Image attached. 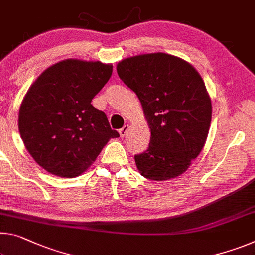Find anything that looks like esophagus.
Masks as SVG:
<instances>
[{
    "instance_id": "esophagus-1",
    "label": "esophagus",
    "mask_w": 255,
    "mask_h": 255,
    "mask_svg": "<svg viewBox=\"0 0 255 255\" xmlns=\"http://www.w3.org/2000/svg\"><path fill=\"white\" fill-rule=\"evenodd\" d=\"M128 128H129L128 125H125V126H124L123 128L119 129V134H120V136H121V137H125V135L127 134V130H128Z\"/></svg>"
}]
</instances>
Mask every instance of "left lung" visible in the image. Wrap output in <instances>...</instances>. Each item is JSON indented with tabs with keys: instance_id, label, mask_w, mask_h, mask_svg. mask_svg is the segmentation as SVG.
<instances>
[{
	"instance_id": "1",
	"label": "left lung",
	"mask_w": 255,
	"mask_h": 255,
	"mask_svg": "<svg viewBox=\"0 0 255 255\" xmlns=\"http://www.w3.org/2000/svg\"><path fill=\"white\" fill-rule=\"evenodd\" d=\"M120 79L136 93L151 128L146 151L135 155L145 178L180 176L200 154L211 123V100L199 72L165 53L131 56L117 66Z\"/></svg>"
}]
</instances>
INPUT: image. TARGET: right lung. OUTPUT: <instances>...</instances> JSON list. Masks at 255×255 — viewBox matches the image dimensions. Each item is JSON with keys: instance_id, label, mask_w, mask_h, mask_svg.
Here are the masks:
<instances>
[{"instance_id": "1", "label": "right lung", "mask_w": 255, "mask_h": 255, "mask_svg": "<svg viewBox=\"0 0 255 255\" xmlns=\"http://www.w3.org/2000/svg\"><path fill=\"white\" fill-rule=\"evenodd\" d=\"M112 75L111 64L68 59L42 72L19 110L27 151L47 172L74 178L119 134L92 100Z\"/></svg>"}]
</instances>
